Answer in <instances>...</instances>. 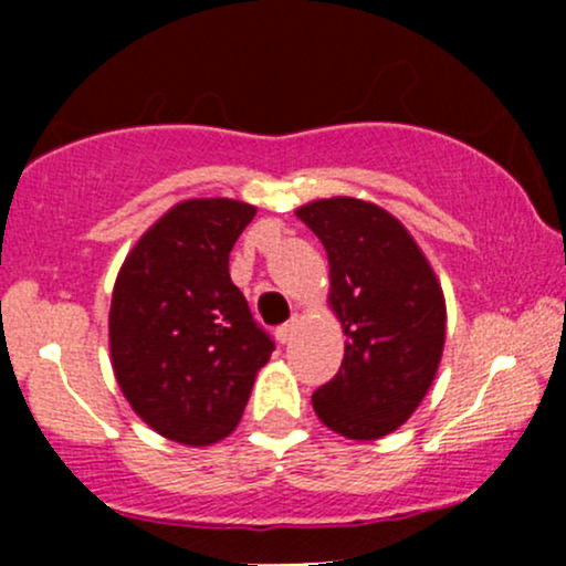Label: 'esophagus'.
<instances>
[{
	"label": "esophagus",
	"mask_w": 566,
	"mask_h": 566,
	"mask_svg": "<svg viewBox=\"0 0 566 566\" xmlns=\"http://www.w3.org/2000/svg\"><path fill=\"white\" fill-rule=\"evenodd\" d=\"M297 324H301V316H292L287 324H282V327L276 329V340L279 343H290L297 333Z\"/></svg>",
	"instance_id": "obj_1"
}]
</instances>
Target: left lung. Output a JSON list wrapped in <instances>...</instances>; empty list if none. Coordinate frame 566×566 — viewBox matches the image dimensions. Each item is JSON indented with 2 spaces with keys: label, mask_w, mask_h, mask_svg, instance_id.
<instances>
[{
  "label": "left lung",
  "mask_w": 566,
  "mask_h": 566,
  "mask_svg": "<svg viewBox=\"0 0 566 566\" xmlns=\"http://www.w3.org/2000/svg\"><path fill=\"white\" fill-rule=\"evenodd\" d=\"M295 216L327 250L329 308L348 337L340 369L311 405L340 437L380 439L412 418L437 378L444 292L412 233L373 201L316 199Z\"/></svg>",
  "instance_id": "obj_1"
}]
</instances>
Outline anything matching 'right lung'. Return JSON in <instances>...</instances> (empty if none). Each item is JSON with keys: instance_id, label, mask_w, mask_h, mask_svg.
<instances>
[{"instance_id": "add662e5", "label": "right lung", "mask_w": 566, "mask_h": 566, "mask_svg": "<svg viewBox=\"0 0 566 566\" xmlns=\"http://www.w3.org/2000/svg\"><path fill=\"white\" fill-rule=\"evenodd\" d=\"M252 218L255 207L237 199L180 201L143 233L116 276V382L143 423L178 444L229 437L274 350L229 274L231 247Z\"/></svg>"}]
</instances>
